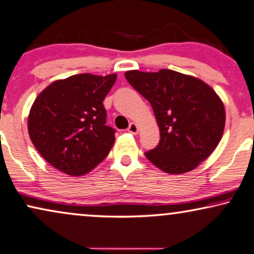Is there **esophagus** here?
<instances>
[{"instance_id":"esophagus-1","label":"esophagus","mask_w":254,"mask_h":254,"mask_svg":"<svg viewBox=\"0 0 254 254\" xmlns=\"http://www.w3.org/2000/svg\"><path fill=\"white\" fill-rule=\"evenodd\" d=\"M127 130L129 131V133H131V134L136 135L137 133H139V127H137V125H136V124L131 123V124L129 125V127H128V129H127Z\"/></svg>"}]
</instances>
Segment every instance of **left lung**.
Masks as SVG:
<instances>
[{
  "mask_svg": "<svg viewBox=\"0 0 254 254\" xmlns=\"http://www.w3.org/2000/svg\"><path fill=\"white\" fill-rule=\"evenodd\" d=\"M125 77L154 110L161 139L144 155L159 169L187 173L216 149L225 127V110L209 85L167 68L127 71Z\"/></svg>",
  "mask_w": 254,
  "mask_h": 254,
  "instance_id": "1",
  "label": "left lung"
}]
</instances>
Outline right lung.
I'll list each match as a JSON object with an SVG mask.
<instances>
[{"label": "right lung", "instance_id": "add662e5", "mask_svg": "<svg viewBox=\"0 0 254 254\" xmlns=\"http://www.w3.org/2000/svg\"><path fill=\"white\" fill-rule=\"evenodd\" d=\"M115 80L117 74H75L49 85L36 98L29 135L52 167L80 176L108 155L115 129L106 125L103 101Z\"/></svg>", "mask_w": 254, "mask_h": 254}]
</instances>
